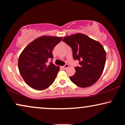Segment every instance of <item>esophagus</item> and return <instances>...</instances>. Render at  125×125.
Returning a JSON list of instances; mask_svg holds the SVG:
<instances>
[{"mask_svg": "<svg viewBox=\"0 0 125 125\" xmlns=\"http://www.w3.org/2000/svg\"><path fill=\"white\" fill-rule=\"evenodd\" d=\"M69 67V65H68V64H65V65L64 66H62V68H63V69H67Z\"/></svg>", "mask_w": 125, "mask_h": 125, "instance_id": "1", "label": "esophagus"}]
</instances>
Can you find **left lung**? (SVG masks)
Segmentation results:
<instances>
[{
	"label": "left lung",
	"mask_w": 125,
	"mask_h": 125,
	"mask_svg": "<svg viewBox=\"0 0 125 125\" xmlns=\"http://www.w3.org/2000/svg\"><path fill=\"white\" fill-rule=\"evenodd\" d=\"M62 41L72 48L73 57L79 61L76 73L70 80L79 87L85 88L94 84L104 70L106 52L101 43L81 33L63 38Z\"/></svg>",
	"instance_id": "1"
}]
</instances>
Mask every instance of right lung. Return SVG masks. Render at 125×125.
Returning <instances> with one entry per match:
<instances>
[{
	"instance_id": "add662e5",
	"label": "right lung",
	"mask_w": 125,
	"mask_h": 125,
	"mask_svg": "<svg viewBox=\"0 0 125 125\" xmlns=\"http://www.w3.org/2000/svg\"><path fill=\"white\" fill-rule=\"evenodd\" d=\"M62 37H40L26 46L19 57L18 69L21 76L27 85L37 90L48 88L54 82L60 67L48 60L53 59L54 47Z\"/></svg>"
}]
</instances>
